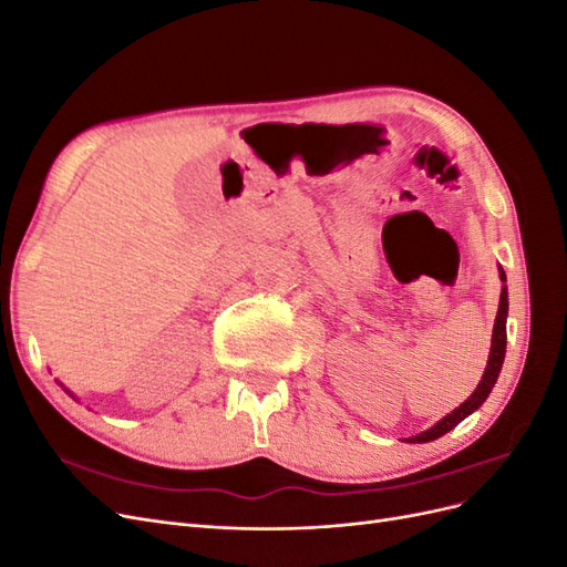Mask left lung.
<instances>
[{
    "mask_svg": "<svg viewBox=\"0 0 567 567\" xmlns=\"http://www.w3.org/2000/svg\"><path fill=\"white\" fill-rule=\"evenodd\" d=\"M502 281H506V274L504 269L499 271ZM506 315H508V293H506V286L502 288V300H499V312H496V321H494V333H492V350H489V362H487V369L483 373V381L477 383L475 392L471 394V398L463 402L461 406H456L452 414L444 416L440 423H435L433 427H427L425 433L421 435H414L409 437V442H431V440H437L442 437L444 433H450L452 427H456L463 419H466L468 414H473V411L483 404L487 400V394L492 392L496 379H499V371H502V364H504V354H506Z\"/></svg>",
    "mask_w": 567,
    "mask_h": 567,
    "instance_id": "left-lung-1",
    "label": "left lung"
}]
</instances>
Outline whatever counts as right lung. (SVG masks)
<instances>
[{
    "mask_svg": "<svg viewBox=\"0 0 567 567\" xmlns=\"http://www.w3.org/2000/svg\"><path fill=\"white\" fill-rule=\"evenodd\" d=\"M65 392H68V390H65ZM68 394H71V392H68Z\"/></svg>",
    "mask_w": 567,
    "mask_h": 567,
    "instance_id": "obj_1",
    "label": "right lung"
}]
</instances>
